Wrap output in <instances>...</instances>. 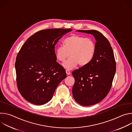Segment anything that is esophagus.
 <instances>
[{
    "instance_id": "34e87169",
    "label": "esophagus",
    "mask_w": 132,
    "mask_h": 132,
    "mask_svg": "<svg viewBox=\"0 0 132 132\" xmlns=\"http://www.w3.org/2000/svg\"><path fill=\"white\" fill-rule=\"evenodd\" d=\"M66 73H67V75H70V71L69 70H68V69H66Z\"/></svg>"
}]
</instances>
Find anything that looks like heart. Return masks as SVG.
<instances>
[{"label": "heart", "instance_id": "heart-1", "mask_svg": "<svg viewBox=\"0 0 132 132\" xmlns=\"http://www.w3.org/2000/svg\"><path fill=\"white\" fill-rule=\"evenodd\" d=\"M96 44L93 40L78 35L73 34L64 41V46H59L55 50L56 57L59 61L64 62V68L71 69L78 64L81 66L88 65L94 58Z\"/></svg>", "mask_w": 132, "mask_h": 132}]
</instances>
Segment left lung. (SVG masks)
I'll return each mask as SVG.
<instances>
[{
  "label": "left lung",
  "mask_w": 132,
  "mask_h": 132,
  "mask_svg": "<svg viewBox=\"0 0 132 132\" xmlns=\"http://www.w3.org/2000/svg\"><path fill=\"white\" fill-rule=\"evenodd\" d=\"M77 31L90 33L97 41L92 61L72 72L75 78L73 97L80 105L89 106L98 103L107 96L115 75L116 62L111 44L101 33L95 30Z\"/></svg>",
  "instance_id": "left-lung-1"
}]
</instances>
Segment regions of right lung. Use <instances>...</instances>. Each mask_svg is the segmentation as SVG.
Here are the masks:
<instances>
[{"label": "right lung", "mask_w": 132, "mask_h": 132, "mask_svg": "<svg viewBox=\"0 0 132 132\" xmlns=\"http://www.w3.org/2000/svg\"><path fill=\"white\" fill-rule=\"evenodd\" d=\"M71 29H48L31 36L19 52L15 63L19 91L28 101L42 105L50 101L59 84L66 77L56 62L55 46Z\"/></svg>", "instance_id": "add662e5"}]
</instances>
